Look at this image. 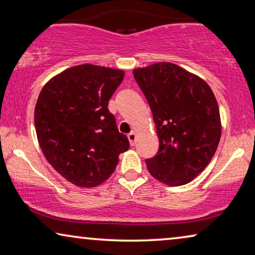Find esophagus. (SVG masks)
<instances>
[{"instance_id": "obj_1", "label": "esophagus", "mask_w": 255, "mask_h": 255, "mask_svg": "<svg viewBox=\"0 0 255 255\" xmlns=\"http://www.w3.org/2000/svg\"><path fill=\"white\" fill-rule=\"evenodd\" d=\"M128 141H130V144L131 146H134L135 144V140H136V134L134 131H132L131 133H128Z\"/></svg>"}]
</instances>
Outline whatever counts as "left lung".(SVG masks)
Masks as SVG:
<instances>
[{"mask_svg":"<svg viewBox=\"0 0 255 255\" xmlns=\"http://www.w3.org/2000/svg\"><path fill=\"white\" fill-rule=\"evenodd\" d=\"M133 75L159 140L157 154L146 159L148 171L167 186L189 183L209 165L221 138L213 91L203 78L171 62L135 68Z\"/></svg>","mask_w":255,"mask_h":255,"instance_id":"8db88e82","label":"left lung"}]
</instances>
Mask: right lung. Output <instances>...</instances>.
Returning <instances> with one entry per match:
<instances>
[{"mask_svg": "<svg viewBox=\"0 0 255 255\" xmlns=\"http://www.w3.org/2000/svg\"><path fill=\"white\" fill-rule=\"evenodd\" d=\"M124 72L91 64L58 74L43 87L34 112L35 130L45 158L73 185L84 188L105 182L128 149L108 111Z\"/></svg>", "mask_w": 255, "mask_h": 255, "instance_id": "add662e5", "label": "right lung"}]
</instances>
